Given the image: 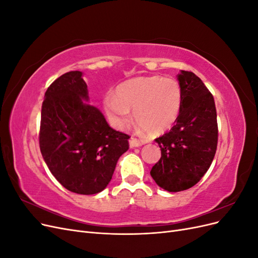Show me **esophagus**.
<instances>
[{
  "label": "esophagus",
  "mask_w": 258,
  "mask_h": 258,
  "mask_svg": "<svg viewBox=\"0 0 258 258\" xmlns=\"http://www.w3.org/2000/svg\"><path fill=\"white\" fill-rule=\"evenodd\" d=\"M129 143H130V147L134 148V147H139V146L143 145L144 141H143V140H139L137 138H131Z\"/></svg>",
  "instance_id": "1"
}]
</instances>
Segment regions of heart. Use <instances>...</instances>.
I'll return each mask as SVG.
<instances>
[{"label":"heart","instance_id":"heart-1","mask_svg":"<svg viewBox=\"0 0 258 258\" xmlns=\"http://www.w3.org/2000/svg\"><path fill=\"white\" fill-rule=\"evenodd\" d=\"M182 89L178 82L162 76H140L120 84L115 95L105 98V111L116 128L122 129L131 119L152 135L172 127L181 111Z\"/></svg>","mask_w":258,"mask_h":258}]
</instances>
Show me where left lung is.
<instances>
[{"label":"left lung","mask_w":258,"mask_h":258,"mask_svg":"<svg viewBox=\"0 0 258 258\" xmlns=\"http://www.w3.org/2000/svg\"><path fill=\"white\" fill-rule=\"evenodd\" d=\"M182 89L181 111L169 132L155 139L161 157L151 175L168 191H181L196 185L213 161L218 128L212 93L197 75H177Z\"/></svg>","instance_id":"obj_1"}]
</instances>
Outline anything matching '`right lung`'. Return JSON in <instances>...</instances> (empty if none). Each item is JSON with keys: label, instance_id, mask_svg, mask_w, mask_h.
Masks as SVG:
<instances>
[{"label": "right lung", "instance_id": "right-lung-1", "mask_svg": "<svg viewBox=\"0 0 258 258\" xmlns=\"http://www.w3.org/2000/svg\"><path fill=\"white\" fill-rule=\"evenodd\" d=\"M82 76L80 71L68 72L46 90L38 140L57 181L72 192L93 195L110 183L130 137L111 128L97 107L83 102L88 90Z\"/></svg>", "mask_w": 258, "mask_h": 258}]
</instances>
